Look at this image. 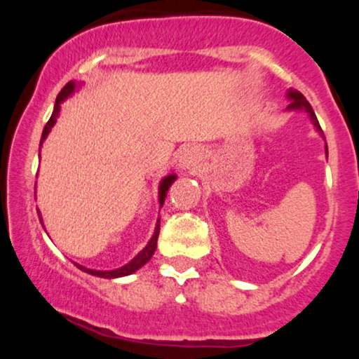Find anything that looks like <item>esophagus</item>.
<instances>
[{
  "label": "esophagus",
  "mask_w": 359,
  "mask_h": 359,
  "mask_svg": "<svg viewBox=\"0 0 359 359\" xmlns=\"http://www.w3.org/2000/svg\"><path fill=\"white\" fill-rule=\"evenodd\" d=\"M181 166L186 170H194L198 168V163H199V155L198 151L193 150V149H188L184 150V154L181 155Z\"/></svg>",
  "instance_id": "1"
}]
</instances>
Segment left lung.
I'll return each mask as SVG.
<instances>
[{"mask_svg":"<svg viewBox=\"0 0 359 359\" xmlns=\"http://www.w3.org/2000/svg\"><path fill=\"white\" fill-rule=\"evenodd\" d=\"M289 100H291V102H289V106H287V109H297V111H306V112H309V116H311V119H312V122H313V126H316V129L320 132V134H323L322 132V127H320V124H318V121H317V116H316V112H313V109H312V106L309 104V101L306 100V97H304V95L302 93H299L297 90H289Z\"/></svg>","mask_w":359,"mask_h":359,"instance_id":"1","label":"left lung"}]
</instances>
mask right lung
I'll return each instance as SVG.
<instances>
[{"label":"right lung","instance_id":"add662e5","mask_svg":"<svg viewBox=\"0 0 359 359\" xmlns=\"http://www.w3.org/2000/svg\"><path fill=\"white\" fill-rule=\"evenodd\" d=\"M73 90H75V83L68 81L67 85L62 88V91L58 93V96H57V100H55V107H53V112H52L50 119H48V122H47L46 127H43V130H42L41 144L43 142V139H46V137H47L48 132H50L53 124H55V121H57V117H58V112H60V102L65 100L67 96H70L72 93H73ZM175 180H176V176L175 175H170V176H166L163 181H161V184H160V204L161 205H163L165 198H166V193H168L170 186L173 184ZM41 222H42V217H41ZM158 233H160V220H158V224H156L155 233H154V237H151V240L149 242V245H147V247L142 250V252L137 255V257L132 259L129 264H126V266L112 269V271H96V269H88L85 266H80V264H76V266L80 268L81 271L90 273V274H93V276H100V278H121V276H127V274H132L134 271H137V269H139V268L144 266V264L149 262L151 257H154V253H155V250H156V240H158Z\"/></svg>","mask_w":359,"mask_h":359}]
</instances>
